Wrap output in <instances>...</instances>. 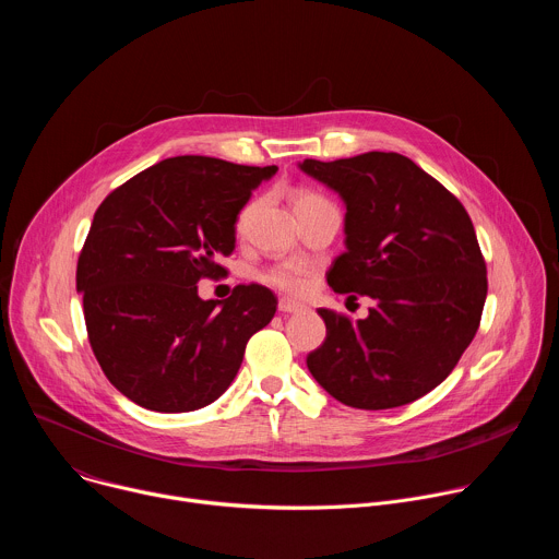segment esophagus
I'll return each mask as SVG.
<instances>
[{
	"mask_svg": "<svg viewBox=\"0 0 559 559\" xmlns=\"http://www.w3.org/2000/svg\"><path fill=\"white\" fill-rule=\"evenodd\" d=\"M278 311L281 313H296V311H302V305L289 300V298H281L278 300Z\"/></svg>",
	"mask_w": 559,
	"mask_h": 559,
	"instance_id": "1",
	"label": "esophagus"
}]
</instances>
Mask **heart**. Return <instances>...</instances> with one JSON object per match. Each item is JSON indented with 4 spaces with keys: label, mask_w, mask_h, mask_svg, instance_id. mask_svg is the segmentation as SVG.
I'll return each instance as SVG.
<instances>
[{
    "label": "heart",
    "mask_w": 559,
    "mask_h": 559,
    "mask_svg": "<svg viewBox=\"0 0 559 559\" xmlns=\"http://www.w3.org/2000/svg\"><path fill=\"white\" fill-rule=\"evenodd\" d=\"M309 199H316V197H313V194H307V192L296 194V203H302V201H309ZM252 212H254V205H248V207L241 212V216H238V229H243V227L248 225ZM263 281H265L270 287L281 289V292H287V294H302L305 287H307V283H309L305 270H302L300 265H296V263H278V265L270 267V270L263 274Z\"/></svg>",
    "instance_id": "1"
}]
</instances>
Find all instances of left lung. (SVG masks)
Wrapping results in <instances>:
<instances>
[{
	"mask_svg": "<svg viewBox=\"0 0 559 559\" xmlns=\"http://www.w3.org/2000/svg\"><path fill=\"white\" fill-rule=\"evenodd\" d=\"M298 168L345 203V254L328 274L338 294L373 298L352 323L330 309L307 369L338 403L378 412L436 389L480 325L487 265L462 203L412 158L365 152Z\"/></svg>",
	"mask_w": 559,
	"mask_h": 559,
	"instance_id": "obj_1",
	"label": "left lung"
}]
</instances>
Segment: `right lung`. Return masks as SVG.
<instances>
[{"instance_id":"right-lung-1","label":"right lung","mask_w":559,"mask_h":559,"mask_svg":"<svg viewBox=\"0 0 559 559\" xmlns=\"http://www.w3.org/2000/svg\"><path fill=\"white\" fill-rule=\"evenodd\" d=\"M214 156H175L139 173L95 212L76 263L91 347L132 403L186 414L231 384L252 334L276 313L263 285L203 300L197 283L225 270L236 221L276 175Z\"/></svg>"}]
</instances>
